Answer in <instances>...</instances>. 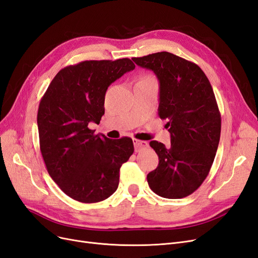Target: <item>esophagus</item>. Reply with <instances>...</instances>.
<instances>
[{"label": "esophagus", "mask_w": 258, "mask_h": 258, "mask_svg": "<svg viewBox=\"0 0 258 258\" xmlns=\"http://www.w3.org/2000/svg\"><path fill=\"white\" fill-rule=\"evenodd\" d=\"M134 145H135V150L137 152H139L140 150H143V148L147 147V142L145 141H141V140H138V139H134Z\"/></svg>", "instance_id": "esophagus-1"}]
</instances>
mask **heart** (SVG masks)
<instances>
[{
    "label": "heart",
    "instance_id": "obj_1",
    "mask_svg": "<svg viewBox=\"0 0 258 258\" xmlns=\"http://www.w3.org/2000/svg\"><path fill=\"white\" fill-rule=\"evenodd\" d=\"M140 81H155L154 77H152L151 75H144Z\"/></svg>",
    "mask_w": 258,
    "mask_h": 258
}]
</instances>
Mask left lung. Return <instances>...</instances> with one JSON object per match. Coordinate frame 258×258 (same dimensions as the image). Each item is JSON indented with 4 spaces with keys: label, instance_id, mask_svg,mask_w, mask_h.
Instances as JSON below:
<instances>
[{
    "label": "left lung",
    "instance_id": "1",
    "mask_svg": "<svg viewBox=\"0 0 258 258\" xmlns=\"http://www.w3.org/2000/svg\"><path fill=\"white\" fill-rule=\"evenodd\" d=\"M132 60L157 76L158 116L168 120L171 135L170 147L150 142L159 163L147 174L148 186L163 198L189 196L208 176L220 142L222 119L212 86L196 63L168 51Z\"/></svg>",
    "mask_w": 258,
    "mask_h": 258
}]
</instances>
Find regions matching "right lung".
Returning <instances> with one entry per match:
<instances>
[{
  "label": "right lung",
  "instance_id": "add662e5",
  "mask_svg": "<svg viewBox=\"0 0 258 258\" xmlns=\"http://www.w3.org/2000/svg\"><path fill=\"white\" fill-rule=\"evenodd\" d=\"M135 63L128 58L87 60L57 73L37 111L40 150L49 175L69 197L95 204L113 195L119 170L134 153L132 139L96 135L107 87Z\"/></svg>",
  "mask_w": 258,
  "mask_h": 258
}]
</instances>
